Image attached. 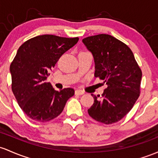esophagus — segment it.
<instances>
[{
    "instance_id": "esophagus-1",
    "label": "esophagus",
    "mask_w": 158,
    "mask_h": 158,
    "mask_svg": "<svg viewBox=\"0 0 158 158\" xmlns=\"http://www.w3.org/2000/svg\"><path fill=\"white\" fill-rule=\"evenodd\" d=\"M75 94L77 95H82L83 94H85V92L83 91H82V90H76L75 91Z\"/></svg>"
}]
</instances>
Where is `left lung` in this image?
Instances as JSON below:
<instances>
[{"label": "left lung", "instance_id": "1", "mask_svg": "<svg viewBox=\"0 0 158 158\" xmlns=\"http://www.w3.org/2000/svg\"><path fill=\"white\" fill-rule=\"evenodd\" d=\"M95 63V77L104 81L107 88L101 96H93L89 115L98 122L111 124L124 117L140 94L142 70L133 52L125 43L109 34L84 38Z\"/></svg>", "mask_w": 158, "mask_h": 158}]
</instances>
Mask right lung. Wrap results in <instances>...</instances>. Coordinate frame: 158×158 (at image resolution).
<instances>
[{"label":"right lung","instance_id":"1","mask_svg":"<svg viewBox=\"0 0 158 158\" xmlns=\"http://www.w3.org/2000/svg\"><path fill=\"white\" fill-rule=\"evenodd\" d=\"M78 40L79 37L45 34L19 48L10 67L12 91L21 109L34 121L46 122L58 117L74 95L71 88L55 91L46 79L61 55Z\"/></svg>","mask_w":158,"mask_h":158}]
</instances>
